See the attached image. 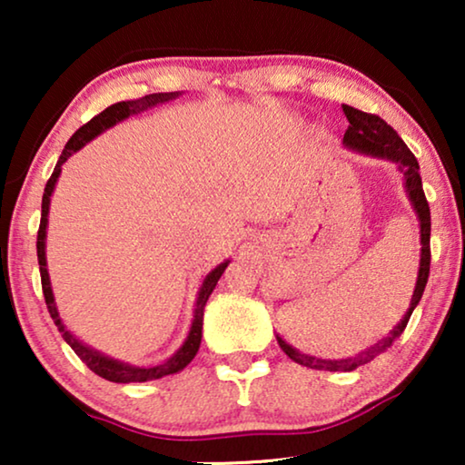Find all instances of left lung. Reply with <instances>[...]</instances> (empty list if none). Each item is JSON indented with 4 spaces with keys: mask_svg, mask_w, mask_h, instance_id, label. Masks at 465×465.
<instances>
[{
    "mask_svg": "<svg viewBox=\"0 0 465 465\" xmlns=\"http://www.w3.org/2000/svg\"><path fill=\"white\" fill-rule=\"evenodd\" d=\"M342 112H345V116L349 120L345 137H342L345 148L360 152V154L385 158V161L396 163L398 171L402 173L404 190H406V194H409L412 212L417 213L419 228H421V231H419L421 232V260H419L417 283H415V292H412L409 311H406L398 326L393 328L391 332L385 336V339H381L377 345H372L371 349H364V351L353 355V358H341V360L315 358V355L301 353L298 349L288 345V342H285L282 336L277 334L279 347L283 349V353L288 355L290 360H294L296 364H301V366L315 368V371H330V372H336V371L351 372L358 366L368 364V361L377 358L379 353L387 351V349L393 345V341H396L398 336L404 332V328L411 320L412 311H415L419 301H421L425 283H428V277H430V260H431V256H430V231H431L430 205H428V201H425V194H423V183H421V175H419L417 158L412 156L409 145L400 139L398 133L393 131L383 118L374 116V114L355 110V107H351V105H342Z\"/></svg>",
    "mask_w": 465,
    "mask_h": 465,
    "instance_id": "8db88e82",
    "label": "left lung"
}]
</instances>
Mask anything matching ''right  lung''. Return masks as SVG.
Instances as JSON below:
<instances>
[{"instance_id":"right-lung-1","label":"right lung","mask_w":465,"mask_h":465,"mask_svg":"<svg viewBox=\"0 0 465 465\" xmlns=\"http://www.w3.org/2000/svg\"><path fill=\"white\" fill-rule=\"evenodd\" d=\"M177 97H182V91L175 93H152L145 94L142 99H131V101H118L110 107H105L104 112L97 114L91 123H86L84 126H80L78 131L74 133L72 139L65 143V150L61 152L59 161H56V167L50 175V180L44 188V196H42V220H40V231H37V262H40V275H42V290H44V298H46V307L50 317L54 320V326L59 328V332L63 334V339L69 347L74 349L75 355L84 361V364L91 368L94 374L104 377L105 381H112V383H145V381H154V379H163L167 374H175L186 368L190 361L194 360L196 351L201 347V336H203V311H205V304L212 296V292L215 285H218V279L222 277V272L226 271V266L231 260H224V262L215 266V269L209 272V275L203 279L199 294H196V302H194V317L193 323H190V332L183 341V345L177 349V351L171 355L169 360L161 361V364L154 366H131L126 361L114 360L110 355L97 351V349L88 347L86 342H82L80 339L69 332L65 323H63L59 309H56L54 302V294H53V285H50V275H48V264H46V228H48V212H50V196L54 193L56 180L61 175V167L63 163L67 161L69 156H74L75 152L84 148V145L94 139L101 133L112 129L114 124L123 123L124 118L135 116V114H142L145 110H152V107L167 104V101H173Z\"/></svg>"}]
</instances>
